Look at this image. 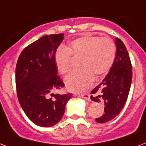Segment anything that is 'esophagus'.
<instances>
[{"instance_id": "esophagus-1", "label": "esophagus", "mask_w": 146, "mask_h": 146, "mask_svg": "<svg viewBox=\"0 0 146 146\" xmlns=\"http://www.w3.org/2000/svg\"><path fill=\"white\" fill-rule=\"evenodd\" d=\"M79 97L80 98H86V99H88V100H90V95L88 94H79Z\"/></svg>"}]
</instances>
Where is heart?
<instances>
[{
	"mask_svg": "<svg viewBox=\"0 0 146 146\" xmlns=\"http://www.w3.org/2000/svg\"><path fill=\"white\" fill-rule=\"evenodd\" d=\"M73 58H81L79 68L65 79V85L72 92H80L92 86L94 76L100 79L107 74L115 58V47L110 37L85 36L70 42L68 48L61 46L55 52L54 60L57 70L62 75L71 70Z\"/></svg>",
	"mask_w": 146,
	"mask_h": 146,
	"instance_id": "1",
	"label": "heart"
}]
</instances>
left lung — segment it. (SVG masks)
I'll list each match as a JSON object with an SVG mask.
<instances>
[{
  "label": "left lung",
  "mask_w": 146,
  "mask_h": 146,
  "mask_svg": "<svg viewBox=\"0 0 146 146\" xmlns=\"http://www.w3.org/2000/svg\"><path fill=\"white\" fill-rule=\"evenodd\" d=\"M116 56L106 76L92 91L91 99L104 102V113L96 118L97 122L110 121L118 115L127 100L131 82L132 64L126 47L120 39H115Z\"/></svg>",
  "instance_id": "left-lung-1"
}]
</instances>
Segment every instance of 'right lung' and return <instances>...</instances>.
<instances>
[{
  "mask_svg": "<svg viewBox=\"0 0 146 146\" xmlns=\"http://www.w3.org/2000/svg\"><path fill=\"white\" fill-rule=\"evenodd\" d=\"M63 39L64 34L40 37L22 50L15 67V85L20 105L32 122L43 127L59 122L66 104L72 97L71 93L50 94L54 90L64 87L54 60Z\"/></svg>",
  "mask_w": 146,
  "mask_h": 146,
  "instance_id": "right-lung-1",
  "label": "right lung"
}]
</instances>
